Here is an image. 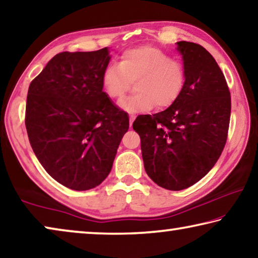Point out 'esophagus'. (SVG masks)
<instances>
[{"instance_id": "obj_1", "label": "esophagus", "mask_w": 258, "mask_h": 258, "mask_svg": "<svg viewBox=\"0 0 258 258\" xmlns=\"http://www.w3.org/2000/svg\"><path fill=\"white\" fill-rule=\"evenodd\" d=\"M134 116H131V118H130V126H132V124H133V121H134Z\"/></svg>"}]
</instances>
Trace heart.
Segmentation results:
<instances>
[{"label": "heart", "instance_id": "1", "mask_svg": "<svg viewBox=\"0 0 258 258\" xmlns=\"http://www.w3.org/2000/svg\"><path fill=\"white\" fill-rule=\"evenodd\" d=\"M185 69L178 60L150 46L124 51L119 64H110L102 75L104 92L112 100H120L134 81V94L119 102L131 114L170 107L185 85Z\"/></svg>", "mask_w": 258, "mask_h": 258}]
</instances>
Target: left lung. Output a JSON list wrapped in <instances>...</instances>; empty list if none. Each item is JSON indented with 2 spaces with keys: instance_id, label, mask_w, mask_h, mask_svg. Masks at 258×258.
<instances>
[{
  "instance_id": "1",
  "label": "left lung",
  "mask_w": 258,
  "mask_h": 258,
  "mask_svg": "<svg viewBox=\"0 0 258 258\" xmlns=\"http://www.w3.org/2000/svg\"><path fill=\"white\" fill-rule=\"evenodd\" d=\"M185 85L164 111L138 116L145 170L158 186L181 190L202 179L226 144L231 95L214 57L200 44L177 42Z\"/></svg>"
}]
</instances>
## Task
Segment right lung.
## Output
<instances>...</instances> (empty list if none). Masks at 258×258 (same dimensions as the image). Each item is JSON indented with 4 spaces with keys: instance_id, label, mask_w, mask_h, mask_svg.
<instances>
[{
    "instance_id": "1",
    "label": "right lung",
    "mask_w": 258,
    "mask_h": 258,
    "mask_svg": "<svg viewBox=\"0 0 258 258\" xmlns=\"http://www.w3.org/2000/svg\"><path fill=\"white\" fill-rule=\"evenodd\" d=\"M108 47L63 51L49 60L27 93L25 125L35 156L63 186L88 190L111 171L127 113L103 92Z\"/></svg>"
}]
</instances>
